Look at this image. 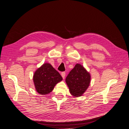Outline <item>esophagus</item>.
Here are the masks:
<instances>
[{"label":"esophagus","instance_id":"34e87169","mask_svg":"<svg viewBox=\"0 0 129 129\" xmlns=\"http://www.w3.org/2000/svg\"><path fill=\"white\" fill-rule=\"evenodd\" d=\"M61 76L62 77V78L64 79L65 78V76H66V73L65 72H62L61 73Z\"/></svg>","mask_w":129,"mask_h":129}]
</instances>
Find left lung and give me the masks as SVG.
<instances>
[{
	"label": "left lung",
	"mask_w": 129,
	"mask_h": 129,
	"mask_svg": "<svg viewBox=\"0 0 129 129\" xmlns=\"http://www.w3.org/2000/svg\"><path fill=\"white\" fill-rule=\"evenodd\" d=\"M91 75L82 65L77 63L66 79L70 93L75 97L83 95L88 88Z\"/></svg>",
	"instance_id": "obj_1"
}]
</instances>
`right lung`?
Segmentation results:
<instances>
[{
    "mask_svg": "<svg viewBox=\"0 0 129 129\" xmlns=\"http://www.w3.org/2000/svg\"><path fill=\"white\" fill-rule=\"evenodd\" d=\"M33 80L36 91L40 95H47L52 91L62 77L51 64L45 63L34 72Z\"/></svg>",
    "mask_w": 129,
    "mask_h": 129,
    "instance_id": "right-lung-1",
    "label": "right lung"
}]
</instances>
